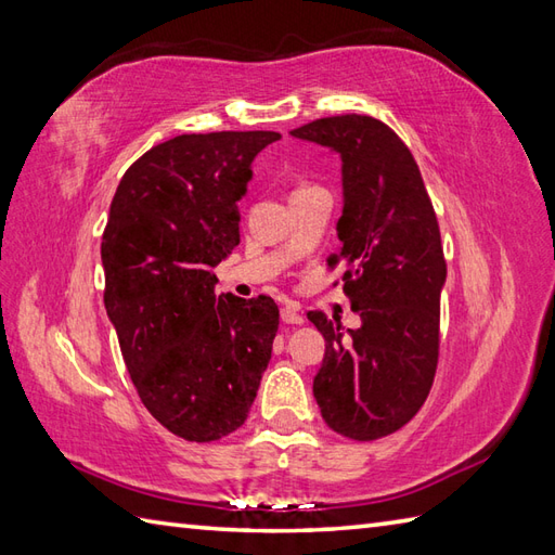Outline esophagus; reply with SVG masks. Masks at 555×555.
Here are the masks:
<instances>
[{
	"instance_id": "34e87169",
	"label": "esophagus",
	"mask_w": 555,
	"mask_h": 555,
	"mask_svg": "<svg viewBox=\"0 0 555 555\" xmlns=\"http://www.w3.org/2000/svg\"><path fill=\"white\" fill-rule=\"evenodd\" d=\"M281 319H283V324H302L305 321V317L298 312V305H293V302H288L281 309Z\"/></svg>"
}]
</instances>
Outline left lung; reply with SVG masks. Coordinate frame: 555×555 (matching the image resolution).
Here are the masks:
<instances>
[{
    "mask_svg": "<svg viewBox=\"0 0 555 555\" xmlns=\"http://www.w3.org/2000/svg\"><path fill=\"white\" fill-rule=\"evenodd\" d=\"M291 134L343 158V248L328 267L343 269L362 326L343 333L319 309L307 314L326 340L314 397L331 430L371 442L414 418L433 388L447 279L440 224L414 156L385 122L333 115Z\"/></svg>",
    "mask_w": 555,
    "mask_h": 555,
    "instance_id": "1",
    "label": "left lung"
}]
</instances>
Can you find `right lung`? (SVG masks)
Masks as SVG:
<instances>
[{
	"instance_id": "add662e5",
	"label": "right lung",
	"mask_w": 555,
	"mask_h": 555,
	"mask_svg": "<svg viewBox=\"0 0 555 555\" xmlns=\"http://www.w3.org/2000/svg\"><path fill=\"white\" fill-rule=\"evenodd\" d=\"M279 132L179 134L122 175L101 238L103 305L151 416L189 442L248 418L272 359L279 307L215 295L212 269L238 246L250 163Z\"/></svg>"
}]
</instances>
